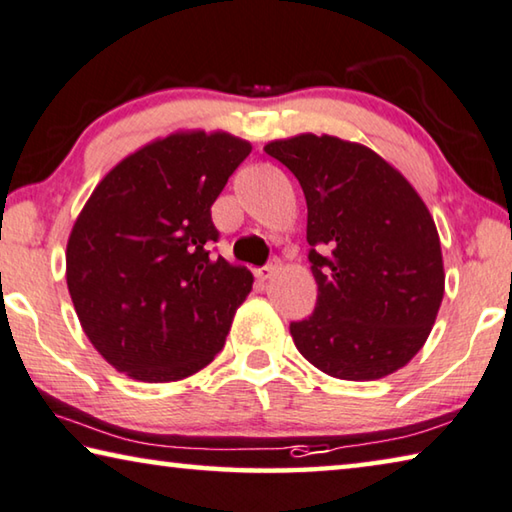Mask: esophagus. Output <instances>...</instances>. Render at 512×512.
<instances>
[{"mask_svg":"<svg viewBox=\"0 0 512 512\" xmlns=\"http://www.w3.org/2000/svg\"><path fill=\"white\" fill-rule=\"evenodd\" d=\"M278 271V262H271V264H266V266H262V269H257L255 271V275H257V280L259 282H266L271 278V275Z\"/></svg>","mask_w":512,"mask_h":512,"instance_id":"1","label":"esophagus"}]
</instances>
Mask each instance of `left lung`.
I'll return each mask as SVG.
<instances>
[{
  "label": "left lung",
  "instance_id": "left-lung-1",
  "mask_svg": "<svg viewBox=\"0 0 512 512\" xmlns=\"http://www.w3.org/2000/svg\"><path fill=\"white\" fill-rule=\"evenodd\" d=\"M264 152L296 175L307 202L319 296L289 326L300 355L342 380L405 367L444 296L440 237L424 200L383 157L337 136L300 134Z\"/></svg>",
  "mask_w": 512,
  "mask_h": 512
}]
</instances>
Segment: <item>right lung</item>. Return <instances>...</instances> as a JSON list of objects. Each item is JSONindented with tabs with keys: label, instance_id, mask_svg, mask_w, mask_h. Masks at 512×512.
Returning a JSON list of instances; mask_svg holds the SVG:
<instances>
[{
	"label": "right lung",
	"instance_id": "add662e5",
	"mask_svg": "<svg viewBox=\"0 0 512 512\" xmlns=\"http://www.w3.org/2000/svg\"><path fill=\"white\" fill-rule=\"evenodd\" d=\"M250 150L225 132L170 134L95 186L70 232L66 278L113 369L170 383L221 353L253 273L212 255V205Z\"/></svg>",
	"mask_w": 512,
	"mask_h": 512
}]
</instances>
